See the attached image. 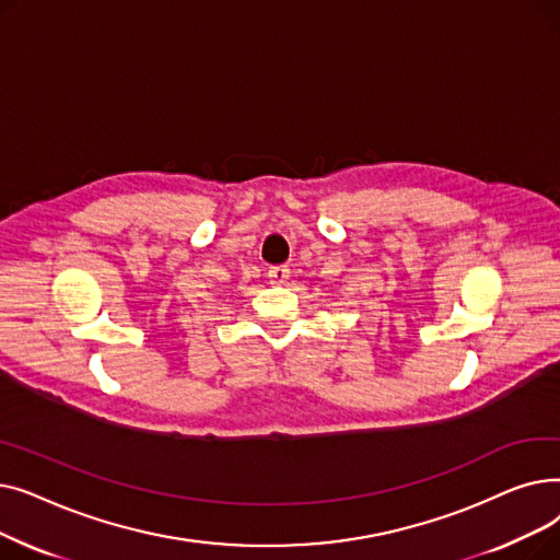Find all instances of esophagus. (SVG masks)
<instances>
[{"mask_svg":"<svg viewBox=\"0 0 560 560\" xmlns=\"http://www.w3.org/2000/svg\"><path fill=\"white\" fill-rule=\"evenodd\" d=\"M268 277H270V281H272L275 285H283V283H288V279H290V270L285 268V265H277V268H270V270H268Z\"/></svg>","mask_w":560,"mask_h":560,"instance_id":"34e87169","label":"esophagus"}]
</instances>
